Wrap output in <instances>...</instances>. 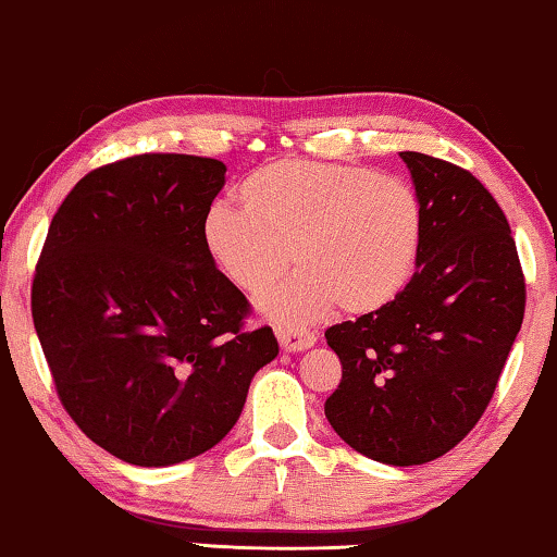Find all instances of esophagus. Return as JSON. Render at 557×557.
I'll use <instances>...</instances> for the list:
<instances>
[{
	"instance_id": "1",
	"label": "esophagus",
	"mask_w": 557,
	"mask_h": 557,
	"mask_svg": "<svg viewBox=\"0 0 557 557\" xmlns=\"http://www.w3.org/2000/svg\"><path fill=\"white\" fill-rule=\"evenodd\" d=\"M275 335H277L282 350H287V354H300V350H308L315 346V341H318L315 333L305 331V327H289V325L277 327Z\"/></svg>"
}]
</instances>
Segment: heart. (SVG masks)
Segmentation results:
<instances>
[{
  "label": "heart",
  "mask_w": 557,
  "mask_h": 557,
  "mask_svg": "<svg viewBox=\"0 0 557 557\" xmlns=\"http://www.w3.org/2000/svg\"><path fill=\"white\" fill-rule=\"evenodd\" d=\"M242 211L216 203L201 242L222 277L262 295L293 268L300 272L260 302L282 323H310L333 305L368 315L409 285L424 242V203L398 176L323 161H275L237 186Z\"/></svg>",
  "instance_id": "1"
}]
</instances>
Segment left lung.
I'll return each instance as SVG.
<instances>
[{"label": "left lung", "instance_id": "1", "mask_svg": "<svg viewBox=\"0 0 557 557\" xmlns=\"http://www.w3.org/2000/svg\"><path fill=\"white\" fill-rule=\"evenodd\" d=\"M424 203V242L404 293L325 331L343 379L325 417L343 442L394 467L426 465L482 419L520 333L524 277L505 211L480 178L398 153Z\"/></svg>", "mask_w": 557, "mask_h": 557}]
</instances>
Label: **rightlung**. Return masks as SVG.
<instances>
[{
  "instance_id": "add662e5",
  "label": "right lung",
  "mask_w": 557,
  "mask_h": 557,
  "mask_svg": "<svg viewBox=\"0 0 557 557\" xmlns=\"http://www.w3.org/2000/svg\"><path fill=\"white\" fill-rule=\"evenodd\" d=\"M224 174L203 156H131L83 176L47 230L37 338L65 411L128 465H178L222 442L280 350L272 327L247 331V297L203 249Z\"/></svg>"
}]
</instances>
